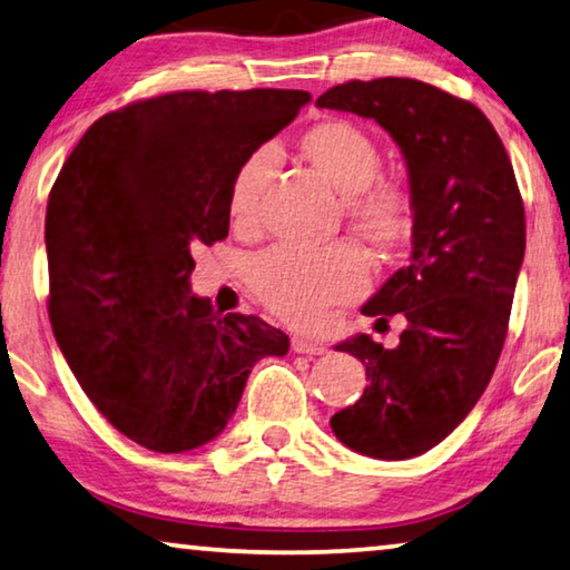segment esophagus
I'll return each mask as SVG.
<instances>
[{
  "label": "esophagus",
  "mask_w": 570,
  "mask_h": 570,
  "mask_svg": "<svg viewBox=\"0 0 570 570\" xmlns=\"http://www.w3.org/2000/svg\"><path fill=\"white\" fill-rule=\"evenodd\" d=\"M292 350L299 352V355H324V352H327L322 342L306 337H292Z\"/></svg>",
  "instance_id": "obj_1"
}]
</instances>
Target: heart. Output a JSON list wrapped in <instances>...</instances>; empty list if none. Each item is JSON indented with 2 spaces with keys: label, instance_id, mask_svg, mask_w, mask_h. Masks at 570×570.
Wrapping results in <instances>:
<instances>
[{
  "label": "heart",
  "instance_id": "b5f03b06",
  "mask_svg": "<svg viewBox=\"0 0 570 570\" xmlns=\"http://www.w3.org/2000/svg\"><path fill=\"white\" fill-rule=\"evenodd\" d=\"M299 155L342 195V218L375 253L399 250L411 238L415 203L399 177L381 175L383 151L370 134L350 119H322L299 137ZM276 167L271 149H256L233 171L228 215L238 230L261 218V200ZM365 258L350 246L322 250L274 248L250 264V286L278 317L309 327L334 304L363 292Z\"/></svg>",
  "mask_w": 570,
  "mask_h": 570
}]
</instances>
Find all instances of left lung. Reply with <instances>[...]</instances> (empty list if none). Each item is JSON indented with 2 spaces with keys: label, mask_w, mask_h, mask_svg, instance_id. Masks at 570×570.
I'll list each match as a JSON object with an SVG mask.
<instances>
[{
  "label": "left lung",
  "mask_w": 570,
  "mask_h": 570,
  "mask_svg": "<svg viewBox=\"0 0 570 570\" xmlns=\"http://www.w3.org/2000/svg\"><path fill=\"white\" fill-rule=\"evenodd\" d=\"M375 119L399 144L415 203L411 261L363 314H403L399 347L340 342L370 385L330 419L342 444L373 459H411L444 441L474 403L508 337L525 256V207L508 151L474 104L413 78L347 80L317 98Z\"/></svg>",
  "instance_id": "obj_1"
}]
</instances>
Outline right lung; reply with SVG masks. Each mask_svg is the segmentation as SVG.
Here are the masks:
<instances>
[{"label": "right lung", "instance_id": "add662e5", "mask_svg": "<svg viewBox=\"0 0 570 570\" xmlns=\"http://www.w3.org/2000/svg\"><path fill=\"white\" fill-rule=\"evenodd\" d=\"M306 90H177L98 119L48 197V314L90 403L179 454L218 436L261 357L288 337L189 294L193 250L228 236L233 171L292 124Z\"/></svg>", "mask_w": 570, "mask_h": 570}]
</instances>
